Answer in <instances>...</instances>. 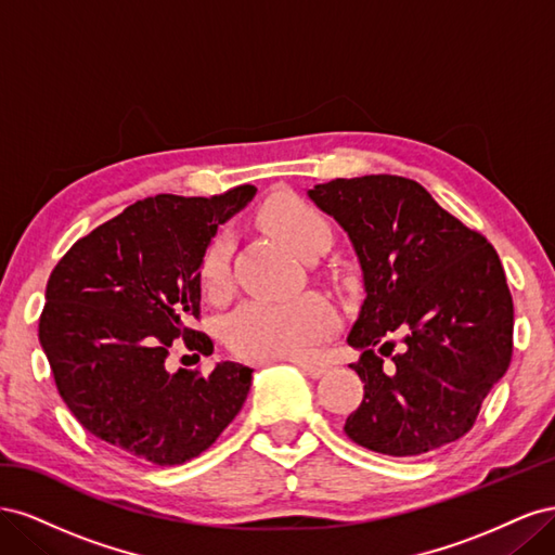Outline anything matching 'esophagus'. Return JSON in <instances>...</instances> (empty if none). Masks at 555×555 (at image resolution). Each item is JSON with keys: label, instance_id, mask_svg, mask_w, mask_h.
<instances>
[{"label": "esophagus", "instance_id": "esophagus-1", "mask_svg": "<svg viewBox=\"0 0 555 555\" xmlns=\"http://www.w3.org/2000/svg\"><path fill=\"white\" fill-rule=\"evenodd\" d=\"M294 365L298 367L300 373L308 375V377H312V379H319V377H322V375L326 373V365H322V363H310V361H294Z\"/></svg>", "mask_w": 555, "mask_h": 555}]
</instances>
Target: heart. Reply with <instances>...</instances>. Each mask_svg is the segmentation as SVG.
Returning <instances> with one entry per match:
<instances>
[{
    "label": "heart",
    "mask_w": 555,
    "mask_h": 555,
    "mask_svg": "<svg viewBox=\"0 0 555 555\" xmlns=\"http://www.w3.org/2000/svg\"><path fill=\"white\" fill-rule=\"evenodd\" d=\"M266 222L306 259L322 255L333 241L328 217L296 196L275 201L266 210ZM233 245H236L233 233L222 231L204 251L198 278L210 298L224 296L231 287ZM335 324L338 317L333 306L319 294H304L289 300L249 298L224 319V335L245 359H300L308 357Z\"/></svg>",
    "instance_id": "obj_1"
}]
</instances>
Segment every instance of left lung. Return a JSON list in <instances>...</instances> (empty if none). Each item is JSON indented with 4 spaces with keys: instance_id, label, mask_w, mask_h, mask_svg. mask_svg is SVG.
I'll return each mask as SVG.
<instances>
[{
    "instance_id": "8db88e82",
    "label": "left lung",
    "mask_w": 555,
    "mask_h": 555,
    "mask_svg": "<svg viewBox=\"0 0 555 555\" xmlns=\"http://www.w3.org/2000/svg\"><path fill=\"white\" fill-rule=\"evenodd\" d=\"M308 196L354 245L365 300L347 343L363 400L345 422L357 444L418 456L475 426L512 361L514 304L493 245L400 176L335 178ZM403 333V347L385 335ZM392 357L383 367L374 351Z\"/></svg>"
}]
</instances>
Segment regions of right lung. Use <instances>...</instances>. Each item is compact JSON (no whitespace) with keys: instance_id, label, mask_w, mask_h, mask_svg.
Wrapping results in <instances>:
<instances>
[{"instance_id":"obj_1","label":"right lung","mask_w":555,"mask_h":555,"mask_svg":"<svg viewBox=\"0 0 555 555\" xmlns=\"http://www.w3.org/2000/svg\"><path fill=\"white\" fill-rule=\"evenodd\" d=\"M257 188L220 196L157 194L90 231L48 278L39 343L78 424L115 451L153 465L204 453L236 418L251 367L222 361L210 375L171 373L173 340L212 354L201 312V259L217 227Z\"/></svg>"}]
</instances>
